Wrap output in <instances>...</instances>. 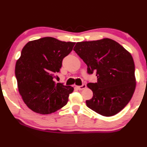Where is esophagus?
Returning <instances> with one entry per match:
<instances>
[{
  "label": "esophagus",
  "mask_w": 147,
  "mask_h": 147,
  "mask_svg": "<svg viewBox=\"0 0 147 147\" xmlns=\"http://www.w3.org/2000/svg\"><path fill=\"white\" fill-rule=\"evenodd\" d=\"M86 87H87V86H86V84H83L81 86H77V88H78V90H84L86 88Z\"/></svg>",
  "instance_id": "34e87169"
}]
</instances>
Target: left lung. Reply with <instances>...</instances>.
Here are the masks:
<instances>
[{"label":"left lung","mask_w":147,"mask_h":147,"mask_svg":"<svg viewBox=\"0 0 147 147\" xmlns=\"http://www.w3.org/2000/svg\"><path fill=\"white\" fill-rule=\"evenodd\" d=\"M87 65V72H96L97 81L88 83L93 92L86 100L90 109L104 116L121 112L130 101L136 88L135 65L131 55L111 39L77 42L73 49Z\"/></svg>","instance_id":"obj_1"}]
</instances>
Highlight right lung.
<instances>
[{
    "mask_svg": "<svg viewBox=\"0 0 147 147\" xmlns=\"http://www.w3.org/2000/svg\"><path fill=\"white\" fill-rule=\"evenodd\" d=\"M75 45L46 37L29 42L22 49L15 75L20 94L33 112L51 114L67 104L74 88L54 79Z\"/></svg>",
    "mask_w": 147,
    "mask_h": 147,
    "instance_id": "obj_1",
    "label": "right lung"
}]
</instances>
